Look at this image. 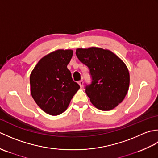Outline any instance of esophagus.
I'll return each instance as SVG.
<instances>
[{"instance_id":"34e87169","label":"esophagus","mask_w":158,"mask_h":158,"mask_svg":"<svg viewBox=\"0 0 158 158\" xmlns=\"http://www.w3.org/2000/svg\"><path fill=\"white\" fill-rule=\"evenodd\" d=\"M78 83H79V85H80V87H81V88H82L83 85V81H82V80H81V81H79L78 82Z\"/></svg>"}]
</instances>
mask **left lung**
<instances>
[{"instance_id":"left-lung-1","label":"left lung","mask_w":158,"mask_h":158,"mask_svg":"<svg viewBox=\"0 0 158 158\" xmlns=\"http://www.w3.org/2000/svg\"><path fill=\"white\" fill-rule=\"evenodd\" d=\"M76 55L90 70L92 83L85 87V92L92 105L101 110L118 106L129 89L130 74L125 63L110 50L96 47L77 49Z\"/></svg>"}]
</instances>
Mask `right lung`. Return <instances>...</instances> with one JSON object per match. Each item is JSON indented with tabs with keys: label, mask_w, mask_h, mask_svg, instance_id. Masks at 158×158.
I'll return each instance as SVG.
<instances>
[{
	"label": "right lung",
	"mask_w": 158,
	"mask_h": 158,
	"mask_svg": "<svg viewBox=\"0 0 158 158\" xmlns=\"http://www.w3.org/2000/svg\"><path fill=\"white\" fill-rule=\"evenodd\" d=\"M72 49H58L39 60L30 76L31 93L40 108L51 115H58L68 108L80 86L67 68Z\"/></svg>",
	"instance_id": "1"
}]
</instances>
